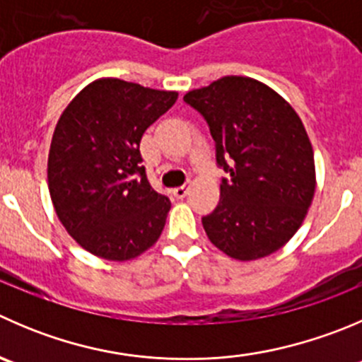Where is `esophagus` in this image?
Masks as SVG:
<instances>
[{"instance_id":"1","label":"esophagus","mask_w":362,"mask_h":362,"mask_svg":"<svg viewBox=\"0 0 362 362\" xmlns=\"http://www.w3.org/2000/svg\"><path fill=\"white\" fill-rule=\"evenodd\" d=\"M185 194H187V185H178V187L173 189L175 198L182 199V198H185Z\"/></svg>"}]
</instances>
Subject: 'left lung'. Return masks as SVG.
Here are the masks:
<instances>
[{
  "label": "left lung",
  "mask_w": 362,
  "mask_h": 362,
  "mask_svg": "<svg viewBox=\"0 0 362 362\" xmlns=\"http://www.w3.org/2000/svg\"><path fill=\"white\" fill-rule=\"evenodd\" d=\"M216 141L221 199L202 219L210 242L242 262L272 255L296 235L315 194V159L299 115L251 77L226 76L185 93Z\"/></svg>",
  "instance_id": "8db88e82"
}]
</instances>
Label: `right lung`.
<instances>
[{
	"instance_id": "right-lung-1",
	"label": "right lung",
	"mask_w": 362,
	"mask_h": 362,
	"mask_svg": "<svg viewBox=\"0 0 362 362\" xmlns=\"http://www.w3.org/2000/svg\"><path fill=\"white\" fill-rule=\"evenodd\" d=\"M177 97L106 77L81 90L59 117L49 192L65 230L92 255L125 262L163 233L171 203L150 185L139 143Z\"/></svg>"
}]
</instances>
